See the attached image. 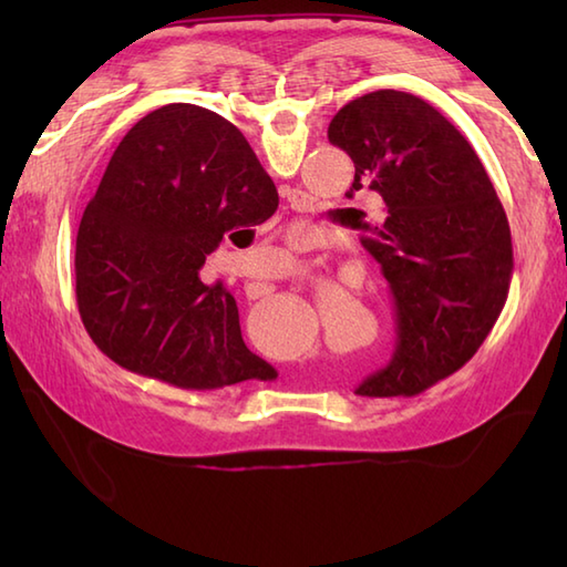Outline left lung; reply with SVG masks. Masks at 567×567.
Returning a JSON list of instances; mask_svg holds the SVG:
<instances>
[{
  "mask_svg": "<svg viewBox=\"0 0 567 567\" xmlns=\"http://www.w3.org/2000/svg\"><path fill=\"white\" fill-rule=\"evenodd\" d=\"M329 141L355 165V192L382 199L360 244L380 262L396 315L392 360L355 388L412 396L477 353L507 302L512 234L475 148L416 94L378 90L341 106Z\"/></svg>",
  "mask_w": 567,
  "mask_h": 567,
  "instance_id": "1",
  "label": "left lung"
}]
</instances>
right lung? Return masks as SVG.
I'll return each instance as SVG.
<instances>
[{
	"instance_id": "right-lung-1",
	"label": "right lung",
	"mask_w": 567,
	"mask_h": 567,
	"mask_svg": "<svg viewBox=\"0 0 567 567\" xmlns=\"http://www.w3.org/2000/svg\"><path fill=\"white\" fill-rule=\"evenodd\" d=\"M277 189L244 134L195 104L143 116L118 143L75 244L80 319L138 375L216 390L275 368L240 339L236 299L199 270L228 236L270 219Z\"/></svg>"
}]
</instances>
